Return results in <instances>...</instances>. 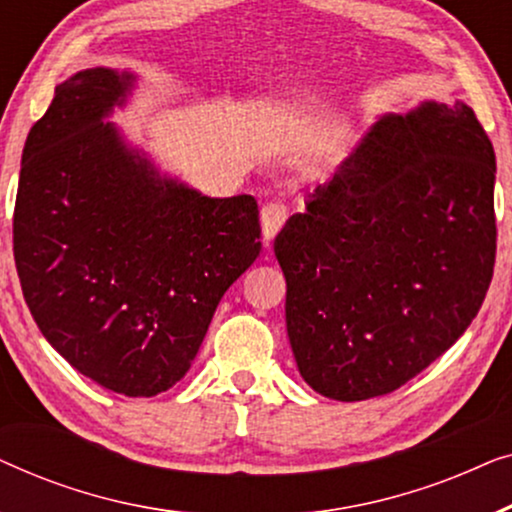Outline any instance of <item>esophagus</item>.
<instances>
[{"mask_svg":"<svg viewBox=\"0 0 512 512\" xmlns=\"http://www.w3.org/2000/svg\"><path fill=\"white\" fill-rule=\"evenodd\" d=\"M289 219V207L282 200H272L261 209V228H263V240L270 242L279 230H282L284 221Z\"/></svg>","mask_w":512,"mask_h":512,"instance_id":"34e87169","label":"esophagus"}]
</instances>
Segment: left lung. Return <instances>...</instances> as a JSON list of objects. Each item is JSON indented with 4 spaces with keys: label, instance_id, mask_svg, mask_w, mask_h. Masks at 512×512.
<instances>
[{
    "label": "left lung",
    "instance_id": "8db88e82",
    "mask_svg": "<svg viewBox=\"0 0 512 512\" xmlns=\"http://www.w3.org/2000/svg\"><path fill=\"white\" fill-rule=\"evenodd\" d=\"M496 156L464 102L366 132L275 237L303 380L335 401L403 387L457 342L494 275Z\"/></svg>",
    "mask_w": 512,
    "mask_h": 512
}]
</instances>
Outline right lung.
I'll use <instances>...</instances> for the list:
<instances>
[{"label":"right lung","instance_id":"right-lung-1","mask_svg":"<svg viewBox=\"0 0 512 512\" xmlns=\"http://www.w3.org/2000/svg\"><path fill=\"white\" fill-rule=\"evenodd\" d=\"M132 83L93 67L55 86L23 149L13 256L55 352L104 389L156 396L188 373L223 293L261 254V223L251 195L160 177L104 123Z\"/></svg>","mask_w":512,"mask_h":512}]
</instances>
